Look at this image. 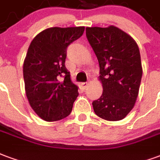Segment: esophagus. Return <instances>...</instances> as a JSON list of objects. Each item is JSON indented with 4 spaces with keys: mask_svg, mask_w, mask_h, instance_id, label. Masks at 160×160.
<instances>
[{
    "mask_svg": "<svg viewBox=\"0 0 160 160\" xmlns=\"http://www.w3.org/2000/svg\"><path fill=\"white\" fill-rule=\"evenodd\" d=\"M88 82H82V83H81V86L83 88H87V86H88Z\"/></svg>",
    "mask_w": 160,
    "mask_h": 160,
    "instance_id": "esophagus-1",
    "label": "esophagus"
}]
</instances>
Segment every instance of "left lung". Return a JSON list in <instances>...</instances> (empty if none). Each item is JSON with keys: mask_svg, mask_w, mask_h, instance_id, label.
Wrapping results in <instances>:
<instances>
[{"mask_svg": "<svg viewBox=\"0 0 160 160\" xmlns=\"http://www.w3.org/2000/svg\"><path fill=\"white\" fill-rule=\"evenodd\" d=\"M86 37L100 66L103 92L93 101L98 117L108 121L124 118L135 106L142 80L139 48L118 27H87Z\"/></svg>", "mask_w": 160, "mask_h": 160, "instance_id": "8db88e82", "label": "left lung"}]
</instances>
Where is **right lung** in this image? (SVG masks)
I'll use <instances>...</instances> for the list:
<instances>
[{"instance_id":"add662e5","label":"right lung","mask_w":160,"mask_h":160,"mask_svg":"<svg viewBox=\"0 0 160 160\" xmlns=\"http://www.w3.org/2000/svg\"><path fill=\"white\" fill-rule=\"evenodd\" d=\"M84 26L44 30L30 44L23 66L29 103L42 119L52 122L70 115L78 96L65 66L67 47L82 37ZM64 79L60 81V78Z\"/></svg>"}]
</instances>
